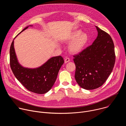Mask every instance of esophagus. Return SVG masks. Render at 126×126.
<instances>
[{"label":"esophagus","instance_id":"esophagus-1","mask_svg":"<svg viewBox=\"0 0 126 126\" xmlns=\"http://www.w3.org/2000/svg\"><path fill=\"white\" fill-rule=\"evenodd\" d=\"M70 61V59L68 57H66L65 58V60H64V62L65 63H67V62H69Z\"/></svg>","mask_w":126,"mask_h":126}]
</instances>
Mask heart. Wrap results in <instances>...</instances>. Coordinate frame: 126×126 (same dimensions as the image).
<instances>
[{
	"mask_svg": "<svg viewBox=\"0 0 126 126\" xmlns=\"http://www.w3.org/2000/svg\"><path fill=\"white\" fill-rule=\"evenodd\" d=\"M71 42L68 46V49L70 53L76 54L81 52L87 45L89 37L87 34L83 33L80 30L75 31L66 40Z\"/></svg>",
	"mask_w": 126,
	"mask_h": 126,
	"instance_id": "1",
	"label": "heart"
}]
</instances>
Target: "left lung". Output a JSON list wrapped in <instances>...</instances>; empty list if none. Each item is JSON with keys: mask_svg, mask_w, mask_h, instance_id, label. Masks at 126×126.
<instances>
[{"mask_svg": "<svg viewBox=\"0 0 126 126\" xmlns=\"http://www.w3.org/2000/svg\"><path fill=\"white\" fill-rule=\"evenodd\" d=\"M98 36L93 44L74 56L75 80L86 90L101 87L111 74L115 63L114 44L109 34L96 26Z\"/></svg>", "mask_w": 126, "mask_h": 126, "instance_id": "obj_1", "label": "left lung"}]
</instances>
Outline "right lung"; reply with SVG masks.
<instances>
[{"instance_id": "1", "label": "right lung", "mask_w": 126, "mask_h": 126, "mask_svg": "<svg viewBox=\"0 0 126 126\" xmlns=\"http://www.w3.org/2000/svg\"><path fill=\"white\" fill-rule=\"evenodd\" d=\"M28 27H25L20 33ZM63 63V58L62 56H58L50 58L38 68H25L18 61L14 48V40L11 44L10 65L12 72L23 86L32 92L39 94L48 92L55 82L59 71Z\"/></svg>"}]
</instances>
